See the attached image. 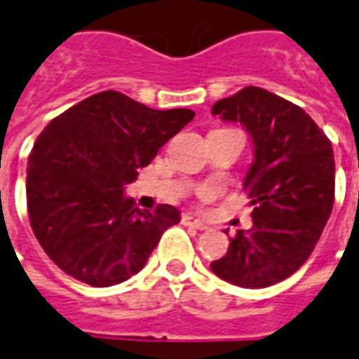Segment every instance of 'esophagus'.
I'll use <instances>...</instances> for the list:
<instances>
[{
  "mask_svg": "<svg viewBox=\"0 0 359 359\" xmlns=\"http://www.w3.org/2000/svg\"><path fill=\"white\" fill-rule=\"evenodd\" d=\"M182 222H184L185 226H191V228H195V230H207L208 228L203 220H199L197 216H193V215H184Z\"/></svg>",
  "mask_w": 359,
  "mask_h": 359,
  "instance_id": "34e87169",
  "label": "esophagus"
}]
</instances>
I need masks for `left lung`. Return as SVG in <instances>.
<instances>
[{
    "instance_id": "left-lung-1",
    "label": "left lung",
    "mask_w": 359,
    "mask_h": 359,
    "mask_svg": "<svg viewBox=\"0 0 359 359\" xmlns=\"http://www.w3.org/2000/svg\"><path fill=\"white\" fill-rule=\"evenodd\" d=\"M212 116L241 123L253 143L243 189L253 226L238 230L210 269L241 288H266L307 261L334 203V154L327 135L296 104L245 86L212 106Z\"/></svg>"
}]
</instances>
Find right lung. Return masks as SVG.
<instances>
[{
    "instance_id": "1",
    "label": "right lung",
    "mask_w": 359,
    "mask_h": 359,
    "mask_svg": "<svg viewBox=\"0 0 359 359\" xmlns=\"http://www.w3.org/2000/svg\"><path fill=\"white\" fill-rule=\"evenodd\" d=\"M193 118L187 108L152 110L104 90L48 123L29 156L27 207L36 240L63 273L106 288L147 265L182 216L172 205L137 208L126 185Z\"/></svg>"
}]
</instances>
